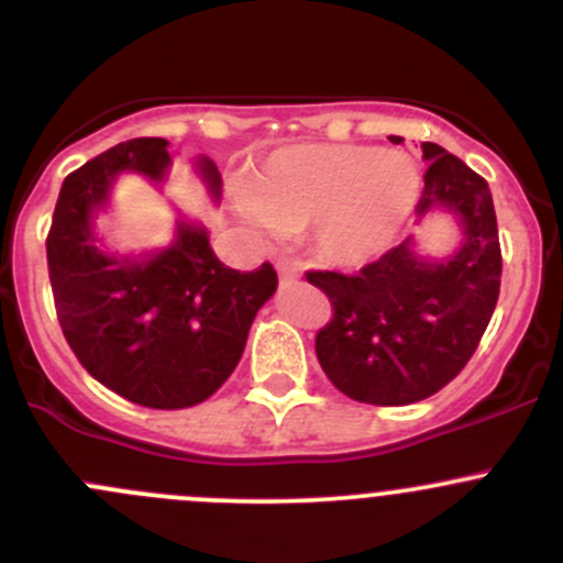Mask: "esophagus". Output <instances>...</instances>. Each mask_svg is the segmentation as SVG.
I'll return each instance as SVG.
<instances>
[{
    "mask_svg": "<svg viewBox=\"0 0 563 563\" xmlns=\"http://www.w3.org/2000/svg\"><path fill=\"white\" fill-rule=\"evenodd\" d=\"M277 275H280V280L286 283V280H294V277L299 275V269L291 264V261H277Z\"/></svg>",
    "mask_w": 563,
    "mask_h": 563,
    "instance_id": "34e87169",
    "label": "esophagus"
}]
</instances>
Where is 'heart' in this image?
Returning <instances> with one entry per match:
<instances>
[{"mask_svg":"<svg viewBox=\"0 0 563 563\" xmlns=\"http://www.w3.org/2000/svg\"><path fill=\"white\" fill-rule=\"evenodd\" d=\"M417 163L373 146L308 144L280 150L250 185L245 214L280 236L313 230L329 266L362 269L382 258L419 201Z\"/></svg>","mask_w":563,"mask_h":563,"instance_id":"obj_1","label":"heart"}]
</instances>
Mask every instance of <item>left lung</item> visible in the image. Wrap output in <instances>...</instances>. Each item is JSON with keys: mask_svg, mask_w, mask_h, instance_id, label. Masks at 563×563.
I'll list each match as a JSON object with an SVG mask.
<instances>
[{"mask_svg": "<svg viewBox=\"0 0 563 563\" xmlns=\"http://www.w3.org/2000/svg\"><path fill=\"white\" fill-rule=\"evenodd\" d=\"M422 155L417 214H455L463 229L455 253L424 258L408 236L356 275L308 272L334 310L316 334L318 362L343 395L371 406H408L446 387L474 356L501 288L490 187L439 144L424 141Z\"/></svg>", "mask_w": 563, "mask_h": 563, "instance_id": "left-lung-1", "label": "left lung"}]
</instances>
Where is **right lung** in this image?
<instances>
[{
	"instance_id": "add662e5",
	"label": "right lung",
	"mask_w": 563,
	"mask_h": 563,
	"mask_svg": "<svg viewBox=\"0 0 563 563\" xmlns=\"http://www.w3.org/2000/svg\"><path fill=\"white\" fill-rule=\"evenodd\" d=\"M166 139H133L84 163L62 181L45 253L56 318L87 373L146 408H190L212 397L240 365L250 323L275 294L269 261L253 272L225 266L203 225L179 220L161 253L130 258L98 245L92 214L122 172L166 179ZM209 192L220 174L196 161Z\"/></svg>"
}]
</instances>
